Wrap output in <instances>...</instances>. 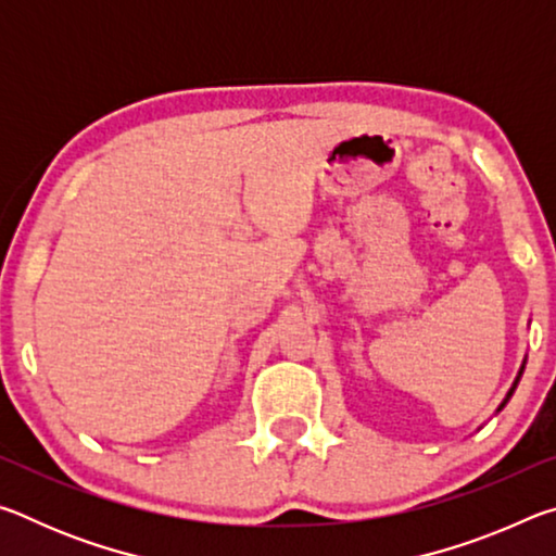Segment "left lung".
I'll return each instance as SVG.
<instances>
[{
  "label": "left lung",
  "instance_id": "8db88e82",
  "mask_svg": "<svg viewBox=\"0 0 556 556\" xmlns=\"http://www.w3.org/2000/svg\"><path fill=\"white\" fill-rule=\"evenodd\" d=\"M522 372H525V361H522V365H520V372H517V378H515V382H513V388H510V390H507V394H505V400L501 402V407H497V412H501V409L505 407V404H507V400H510V397H513V392H515V388H517V382H520V378H522Z\"/></svg>",
  "mask_w": 556,
  "mask_h": 556
}]
</instances>
